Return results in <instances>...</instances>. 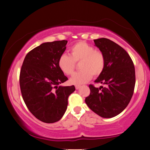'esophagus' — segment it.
Segmentation results:
<instances>
[{"mask_svg":"<svg viewBox=\"0 0 150 150\" xmlns=\"http://www.w3.org/2000/svg\"><path fill=\"white\" fill-rule=\"evenodd\" d=\"M80 85H75V89H80Z\"/></svg>","mask_w":150,"mask_h":150,"instance_id":"obj_1","label":"esophagus"}]
</instances>
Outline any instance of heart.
<instances>
[{
  "label": "heart",
  "mask_w": 150,
  "mask_h": 150,
  "mask_svg": "<svg viewBox=\"0 0 150 150\" xmlns=\"http://www.w3.org/2000/svg\"><path fill=\"white\" fill-rule=\"evenodd\" d=\"M70 55L63 54L58 61V66L65 75L73 73L75 62H80L81 71L74 73L70 82L73 84H82L89 82L92 76L98 77L103 72L105 58L101 52L84 42H77L71 47Z\"/></svg>",
  "instance_id": "b5f03b06"
}]
</instances>
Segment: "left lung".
I'll list each match as a JSON object with an SVG mask.
<instances>
[{"label":"left lung","mask_w":150,"mask_h":150,"mask_svg":"<svg viewBox=\"0 0 150 150\" xmlns=\"http://www.w3.org/2000/svg\"><path fill=\"white\" fill-rule=\"evenodd\" d=\"M95 46L103 54L105 66L95 82L107 85L95 87L85 102L96 114L103 118H112L120 114L131 100L136 84L135 68L132 59L122 47L110 40H94Z\"/></svg>","instance_id":"obj_1"}]
</instances>
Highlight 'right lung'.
Instances as JSON below:
<instances>
[{
  "instance_id": "1",
  "label": "right lung",
  "mask_w": 150,
  "mask_h": 150,
  "mask_svg": "<svg viewBox=\"0 0 150 150\" xmlns=\"http://www.w3.org/2000/svg\"><path fill=\"white\" fill-rule=\"evenodd\" d=\"M67 40L44 42L27 54L21 66L19 84L25 104L38 120L54 123L64 116L68 96L75 86H59L68 80L58 66Z\"/></svg>"
}]
</instances>
